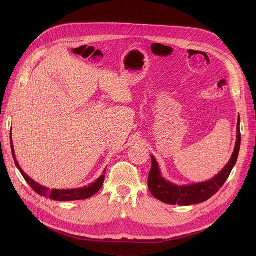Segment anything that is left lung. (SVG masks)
<instances>
[{
    "label": "left lung",
    "mask_w": 256,
    "mask_h": 256,
    "mask_svg": "<svg viewBox=\"0 0 256 256\" xmlns=\"http://www.w3.org/2000/svg\"><path fill=\"white\" fill-rule=\"evenodd\" d=\"M240 144L241 132L239 118L237 124V140L235 150L227 166L212 179L206 182H202V184H190L186 186H178L166 181L160 174V170L155 158L151 156L152 168L149 172L148 178V186L151 194L157 200L169 204L190 206L208 200L218 192V190L224 186L226 180L228 179L233 167L237 162L240 150Z\"/></svg>",
    "instance_id": "8db88e82"
}]
</instances>
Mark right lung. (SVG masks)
<instances>
[{
    "instance_id": "obj_1",
    "label": "right lung",
    "mask_w": 256,
    "mask_h": 256,
    "mask_svg": "<svg viewBox=\"0 0 256 256\" xmlns=\"http://www.w3.org/2000/svg\"><path fill=\"white\" fill-rule=\"evenodd\" d=\"M11 147H12V155L14 158V162L17 166V168L19 169V171L21 172L22 176L24 177V179L27 181V184L31 186V188L42 196H48L50 200H58V202H68V200H85L88 198L90 196H92L93 194H95L96 192H98L100 190V188L103 186L104 182V178L105 175H102L101 177H99L94 184H91L89 186H85L82 188H76V190H50L48 188H44L38 184H36L35 181H33L31 178H29V176H27L23 170L21 169V167L19 166L15 154H14V149H13V144H12V138H11ZM105 173V170L104 172Z\"/></svg>"
}]
</instances>
